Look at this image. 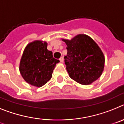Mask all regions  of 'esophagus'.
Returning <instances> with one entry per match:
<instances>
[{
	"label": "esophagus",
	"instance_id": "34e87169",
	"mask_svg": "<svg viewBox=\"0 0 124 124\" xmlns=\"http://www.w3.org/2000/svg\"><path fill=\"white\" fill-rule=\"evenodd\" d=\"M59 61H60V62H63V57H61L59 59Z\"/></svg>",
	"mask_w": 124,
	"mask_h": 124
}]
</instances>
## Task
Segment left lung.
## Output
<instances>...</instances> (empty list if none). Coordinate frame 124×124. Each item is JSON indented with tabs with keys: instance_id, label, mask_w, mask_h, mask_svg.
Segmentation results:
<instances>
[{
	"instance_id": "1",
	"label": "left lung",
	"mask_w": 124,
	"mask_h": 124,
	"mask_svg": "<svg viewBox=\"0 0 124 124\" xmlns=\"http://www.w3.org/2000/svg\"><path fill=\"white\" fill-rule=\"evenodd\" d=\"M62 40L67 46L64 59L70 77L85 85L97 80L104 71L105 57L97 43L85 34Z\"/></svg>"
}]
</instances>
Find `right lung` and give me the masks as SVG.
I'll use <instances>...</instances> for the list:
<instances>
[{"label":"right lung","mask_w":124,"mask_h":124,"mask_svg":"<svg viewBox=\"0 0 124 124\" xmlns=\"http://www.w3.org/2000/svg\"><path fill=\"white\" fill-rule=\"evenodd\" d=\"M59 60L53 57L52 52L47 50V43L35 40L27 44L20 59L19 70L28 84L40 87L52 78Z\"/></svg>","instance_id":"add662e5"}]
</instances>
